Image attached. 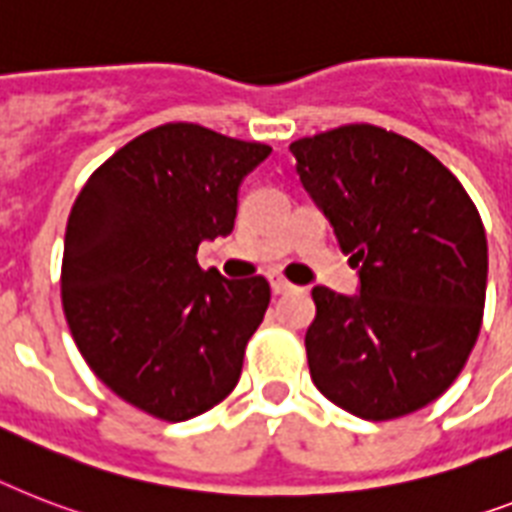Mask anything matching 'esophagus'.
Instances as JSON below:
<instances>
[{"mask_svg":"<svg viewBox=\"0 0 512 512\" xmlns=\"http://www.w3.org/2000/svg\"><path fill=\"white\" fill-rule=\"evenodd\" d=\"M270 289L273 294H286V292H294V284H289L286 278H270Z\"/></svg>","mask_w":512,"mask_h":512,"instance_id":"34e87169","label":"esophagus"}]
</instances>
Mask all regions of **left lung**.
Returning a JSON list of instances; mask_svg holds the SVG:
<instances>
[{"instance_id":"1","label":"left lung","mask_w":512,"mask_h":512,"mask_svg":"<svg viewBox=\"0 0 512 512\" xmlns=\"http://www.w3.org/2000/svg\"><path fill=\"white\" fill-rule=\"evenodd\" d=\"M289 149L360 270L355 297L313 289V384L365 421L415 413L450 389L479 339L489 265L479 210L431 152L371 123Z\"/></svg>"}]
</instances>
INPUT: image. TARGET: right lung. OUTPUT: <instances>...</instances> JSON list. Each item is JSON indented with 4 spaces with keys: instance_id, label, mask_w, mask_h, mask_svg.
I'll return each instance as SVG.
<instances>
[{
    "instance_id": "obj_1",
    "label": "right lung",
    "mask_w": 512,
    "mask_h": 512,
    "mask_svg": "<svg viewBox=\"0 0 512 512\" xmlns=\"http://www.w3.org/2000/svg\"><path fill=\"white\" fill-rule=\"evenodd\" d=\"M268 144L165 123L105 160L73 202L62 310L94 376L160 421L226 400L270 302L263 276L228 281L197 263L231 234L236 194Z\"/></svg>"
}]
</instances>
